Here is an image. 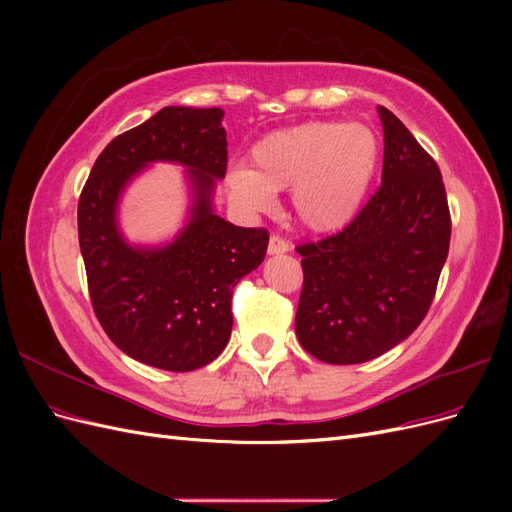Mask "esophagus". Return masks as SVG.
Returning a JSON list of instances; mask_svg holds the SVG:
<instances>
[{
    "mask_svg": "<svg viewBox=\"0 0 512 512\" xmlns=\"http://www.w3.org/2000/svg\"><path fill=\"white\" fill-rule=\"evenodd\" d=\"M269 254L271 256H277V254H286L288 250H290V245H288V241L284 239V237H280V235H271L269 237Z\"/></svg>",
    "mask_w": 512,
    "mask_h": 512,
    "instance_id": "34e87169",
    "label": "esophagus"
}]
</instances>
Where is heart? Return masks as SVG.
I'll return each instance as SVG.
<instances>
[{
    "instance_id": "b5f03b06",
    "label": "heart",
    "mask_w": 512,
    "mask_h": 512,
    "mask_svg": "<svg viewBox=\"0 0 512 512\" xmlns=\"http://www.w3.org/2000/svg\"><path fill=\"white\" fill-rule=\"evenodd\" d=\"M250 158L254 168L237 164L228 170L232 203L260 211L273 203L275 192L292 188L297 220L331 232L359 213L376 175L380 143L363 123L305 121L260 138Z\"/></svg>"
}]
</instances>
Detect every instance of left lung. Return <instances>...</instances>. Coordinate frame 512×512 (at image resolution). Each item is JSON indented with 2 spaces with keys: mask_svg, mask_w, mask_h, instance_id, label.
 Here are the masks:
<instances>
[{
  "mask_svg": "<svg viewBox=\"0 0 512 512\" xmlns=\"http://www.w3.org/2000/svg\"><path fill=\"white\" fill-rule=\"evenodd\" d=\"M382 183L331 237L297 247L303 290L294 331L318 361L354 365L397 346L427 316L451 243L440 168L389 108Z\"/></svg>",
  "mask_w": 512,
  "mask_h": 512,
  "instance_id": "1",
  "label": "left lung"
}]
</instances>
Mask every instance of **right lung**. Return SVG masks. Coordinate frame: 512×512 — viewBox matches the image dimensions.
Here are the masks:
<instances>
[{"label": "right lung", "instance_id": "obj_1", "mask_svg": "<svg viewBox=\"0 0 512 512\" xmlns=\"http://www.w3.org/2000/svg\"><path fill=\"white\" fill-rule=\"evenodd\" d=\"M222 117V108H162L104 147L79 198L96 318L119 350L166 371L205 367L226 348L232 290L267 254L265 228H241L211 211L215 179L228 166ZM158 159L189 166L193 218L170 246L138 251L118 235L116 200L138 169Z\"/></svg>", "mask_w": 512, "mask_h": 512}]
</instances>
